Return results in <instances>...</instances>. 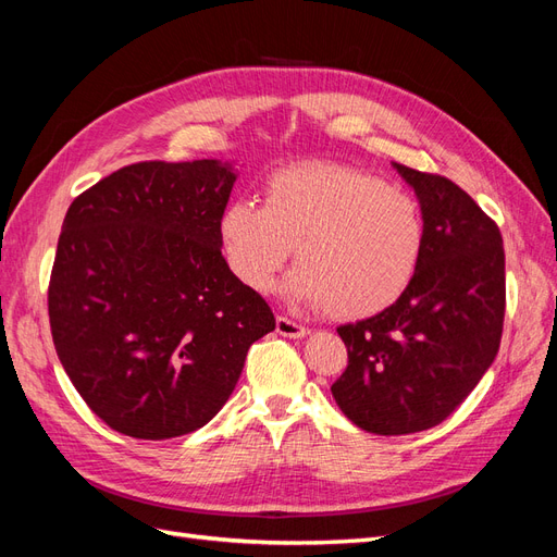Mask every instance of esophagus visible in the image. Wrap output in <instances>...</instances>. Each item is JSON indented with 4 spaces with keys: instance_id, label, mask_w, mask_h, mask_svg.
Masks as SVG:
<instances>
[{
    "instance_id": "obj_1",
    "label": "esophagus",
    "mask_w": 557,
    "mask_h": 557,
    "mask_svg": "<svg viewBox=\"0 0 557 557\" xmlns=\"http://www.w3.org/2000/svg\"><path fill=\"white\" fill-rule=\"evenodd\" d=\"M276 332L281 336H290V339H301V336H307V327L295 323V320L285 318V315H276Z\"/></svg>"
}]
</instances>
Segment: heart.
Returning a JSON list of instances; mask_svg holds the SVG:
<instances>
[{"label": "heart", "mask_w": 557, "mask_h": 557, "mask_svg": "<svg viewBox=\"0 0 557 557\" xmlns=\"http://www.w3.org/2000/svg\"><path fill=\"white\" fill-rule=\"evenodd\" d=\"M218 230L232 274L248 290L272 288L293 252L299 267L285 293L342 320L395 305L425 244L423 213L407 190L332 162L274 172L264 183V205L232 201Z\"/></svg>", "instance_id": "heart-1"}]
</instances>
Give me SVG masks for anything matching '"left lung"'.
<instances>
[{"label":"left lung","instance_id":"left-lung-1","mask_svg":"<svg viewBox=\"0 0 557 557\" xmlns=\"http://www.w3.org/2000/svg\"><path fill=\"white\" fill-rule=\"evenodd\" d=\"M393 166L420 201L423 256L395 305L336 327L348 367L332 383L344 416L385 436L430 430L460 407L497 356L507 307L493 218L453 181Z\"/></svg>","mask_w":557,"mask_h":557}]
</instances>
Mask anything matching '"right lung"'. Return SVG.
<instances>
[{
	"instance_id": "1",
	"label": "right lung",
	"mask_w": 557,
	"mask_h": 557,
	"mask_svg": "<svg viewBox=\"0 0 557 557\" xmlns=\"http://www.w3.org/2000/svg\"><path fill=\"white\" fill-rule=\"evenodd\" d=\"M232 162H137L81 193L48 285L58 358L90 411L134 440L199 430L252 342L276 327L232 274L221 215Z\"/></svg>"
}]
</instances>
